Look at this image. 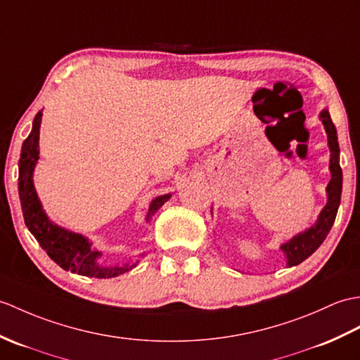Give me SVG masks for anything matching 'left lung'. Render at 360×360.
<instances>
[{
    "mask_svg": "<svg viewBox=\"0 0 360 360\" xmlns=\"http://www.w3.org/2000/svg\"><path fill=\"white\" fill-rule=\"evenodd\" d=\"M319 118L327 131L328 136V147H330V172L331 179L327 186V205L322 208V212L317 218L316 224L308 230L299 233L293 236L285 244L281 245V250L287 257V266L299 265L304 262L308 256H311L317 248L321 247L322 242L330 233L334 219H336L338 208L340 204V195H342V169L339 164V142H338V131L331 121V116L327 108L321 112Z\"/></svg>",
    "mask_w": 360,
    "mask_h": 360,
    "instance_id": "1",
    "label": "left lung"
}]
</instances>
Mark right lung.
<instances>
[{
  "instance_id": "1",
  "label": "right lung",
  "mask_w": 360,
  "mask_h": 360,
  "mask_svg": "<svg viewBox=\"0 0 360 360\" xmlns=\"http://www.w3.org/2000/svg\"><path fill=\"white\" fill-rule=\"evenodd\" d=\"M41 116H43V113L38 112L35 120H33L30 135L22 142L21 158L18 162V191L24 222H26L29 231L39 242L41 248L46 250L49 257L65 271L89 276V278L105 279L116 278V276L135 269L138 262L112 266L98 264L96 261L101 256V253L91 248V244L87 238L78 235V233L65 230L47 218V214L43 210V205H41L38 199L35 186H33V169H35L39 160L38 141ZM170 196L172 195L158 196L152 200L146 218L147 222L170 199Z\"/></svg>"
}]
</instances>
